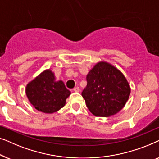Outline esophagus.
I'll list each match as a JSON object with an SVG mask.
<instances>
[{
	"label": "esophagus",
	"mask_w": 159,
	"mask_h": 159,
	"mask_svg": "<svg viewBox=\"0 0 159 159\" xmlns=\"http://www.w3.org/2000/svg\"><path fill=\"white\" fill-rule=\"evenodd\" d=\"M73 90L75 91V92H76V93H79L80 92V88L79 87H76V88H75L73 89Z\"/></svg>",
	"instance_id": "esophagus-1"
}]
</instances>
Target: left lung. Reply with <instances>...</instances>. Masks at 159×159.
<instances>
[{
	"instance_id": "8db88e82",
	"label": "left lung",
	"mask_w": 159,
	"mask_h": 159,
	"mask_svg": "<svg viewBox=\"0 0 159 159\" xmlns=\"http://www.w3.org/2000/svg\"><path fill=\"white\" fill-rule=\"evenodd\" d=\"M82 95L87 107L96 116L109 117L124 108L131 88L123 73L105 61L98 62L87 75Z\"/></svg>"
}]
</instances>
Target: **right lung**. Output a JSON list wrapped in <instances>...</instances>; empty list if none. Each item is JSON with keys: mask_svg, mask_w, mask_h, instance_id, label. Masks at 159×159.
Returning <instances> with one entry per match:
<instances>
[{"mask_svg": "<svg viewBox=\"0 0 159 159\" xmlns=\"http://www.w3.org/2000/svg\"><path fill=\"white\" fill-rule=\"evenodd\" d=\"M28 101L39 111L53 114L64 107L71 92L62 80H57L51 69H45L27 84Z\"/></svg>", "mask_w": 159, "mask_h": 159, "instance_id": "1", "label": "right lung"}]
</instances>
